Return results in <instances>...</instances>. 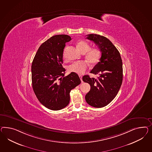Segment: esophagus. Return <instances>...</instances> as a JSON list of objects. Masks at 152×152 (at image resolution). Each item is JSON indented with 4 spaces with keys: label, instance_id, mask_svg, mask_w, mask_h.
Listing matches in <instances>:
<instances>
[{
    "label": "esophagus",
    "instance_id": "34e87169",
    "mask_svg": "<svg viewBox=\"0 0 152 152\" xmlns=\"http://www.w3.org/2000/svg\"><path fill=\"white\" fill-rule=\"evenodd\" d=\"M79 77H80V78L81 79V82H83V81H82V76L81 75H79Z\"/></svg>",
    "mask_w": 152,
    "mask_h": 152
}]
</instances>
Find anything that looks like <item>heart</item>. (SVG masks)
I'll return each mask as SVG.
<instances>
[{"label":"heart","mask_w":152,"mask_h":152,"mask_svg":"<svg viewBox=\"0 0 152 152\" xmlns=\"http://www.w3.org/2000/svg\"><path fill=\"white\" fill-rule=\"evenodd\" d=\"M77 48L82 53H86V58L92 65H96L99 63L101 58V52L99 48L90 49L91 45L88 42L84 40L78 41ZM65 49L63 52V58H65ZM88 67V64L85 61L74 62L69 66L68 70L70 72L81 75L83 74Z\"/></svg>","instance_id":"heart-1"}]
</instances>
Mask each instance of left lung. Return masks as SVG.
<instances>
[{
    "instance_id": "left-lung-1",
    "label": "left lung",
    "mask_w": 152,
    "mask_h": 152,
    "mask_svg": "<svg viewBox=\"0 0 152 152\" xmlns=\"http://www.w3.org/2000/svg\"><path fill=\"white\" fill-rule=\"evenodd\" d=\"M86 36V39L98 46L102 55L99 62L90 72L99 76L95 78L85 75L82 77L91 86L85 99L91 106L101 108L111 102L119 91L123 80L122 61L118 50L107 37L92 34Z\"/></svg>"
}]
</instances>
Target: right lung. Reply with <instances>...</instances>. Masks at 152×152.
<instances>
[{
  "label": "right lung",
  "mask_w": 152,
  "mask_h": 152,
  "mask_svg": "<svg viewBox=\"0 0 152 152\" xmlns=\"http://www.w3.org/2000/svg\"><path fill=\"white\" fill-rule=\"evenodd\" d=\"M71 40L67 35H56L42 43L33 59L31 80L33 90L45 107L58 111L70 102V92L80 84L78 75L64 77L62 57L65 44Z\"/></svg>",
  "instance_id": "obj_1"
}]
</instances>
